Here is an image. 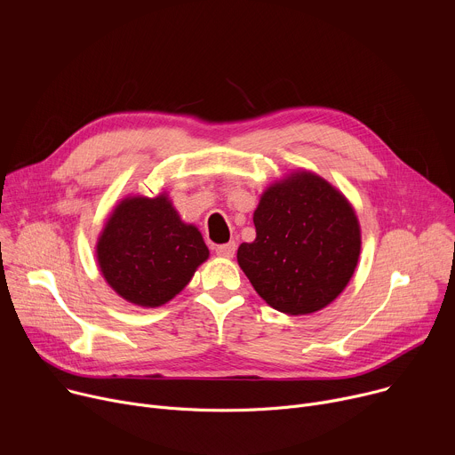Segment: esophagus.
<instances>
[{
    "label": "esophagus",
    "instance_id": "1",
    "mask_svg": "<svg viewBox=\"0 0 455 455\" xmlns=\"http://www.w3.org/2000/svg\"><path fill=\"white\" fill-rule=\"evenodd\" d=\"M216 253L221 255V257H227V259L234 257V253H235V243L230 241V243H227V244H220V246L216 248Z\"/></svg>",
    "mask_w": 455,
    "mask_h": 455
}]
</instances>
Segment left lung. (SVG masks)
I'll use <instances>...</instances> for the list:
<instances>
[{
	"instance_id": "left-lung-1",
	"label": "left lung",
	"mask_w": 455,
	"mask_h": 455,
	"mask_svg": "<svg viewBox=\"0 0 455 455\" xmlns=\"http://www.w3.org/2000/svg\"><path fill=\"white\" fill-rule=\"evenodd\" d=\"M255 241L237 248V263L267 304L307 315L347 286L360 255L358 218L323 178L299 171L270 185L253 212Z\"/></svg>"
}]
</instances>
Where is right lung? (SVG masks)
Here are the masks:
<instances>
[{"label": "right lung", "instance_id": "right-lung-1", "mask_svg": "<svg viewBox=\"0 0 455 455\" xmlns=\"http://www.w3.org/2000/svg\"><path fill=\"white\" fill-rule=\"evenodd\" d=\"M207 259L209 248L200 230L180 220L165 194L122 200L97 243L106 283L122 299L142 307L169 302Z\"/></svg>", "mask_w": 455, "mask_h": 455}]
</instances>
